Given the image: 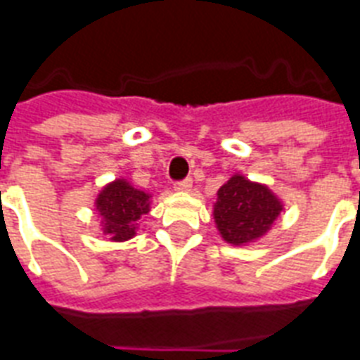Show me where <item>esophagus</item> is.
<instances>
[{
	"mask_svg": "<svg viewBox=\"0 0 360 360\" xmlns=\"http://www.w3.org/2000/svg\"><path fill=\"white\" fill-rule=\"evenodd\" d=\"M192 186V179H183V181H177L174 185L175 191H188Z\"/></svg>",
	"mask_w": 360,
	"mask_h": 360,
	"instance_id": "obj_1",
	"label": "esophagus"
}]
</instances>
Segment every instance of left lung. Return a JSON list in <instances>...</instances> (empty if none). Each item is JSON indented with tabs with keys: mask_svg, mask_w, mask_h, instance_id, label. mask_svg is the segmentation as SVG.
Listing matches in <instances>:
<instances>
[{
	"mask_svg": "<svg viewBox=\"0 0 360 360\" xmlns=\"http://www.w3.org/2000/svg\"><path fill=\"white\" fill-rule=\"evenodd\" d=\"M283 210L268 186L234 175L217 192L213 207L217 229L232 245H243L268 232Z\"/></svg>",
	"mask_w": 360,
	"mask_h": 360,
	"instance_id": "obj_1",
	"label": "left lung"
}]
</instances>
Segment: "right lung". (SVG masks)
Instances as JSON below:
<instances>
[{
    "mask_svg": "<svg viewBox=\"0 0 360 360\" xmlns=\"http://www.w3.org/2000/svg\"><path fill=\"white\" fill-rule=\"evenodd\" d=\"M150 196L137 191L124 179L107 185L96 200V210L103 217V232L111 240L124 241L136 234L137 219L149 213Z\"/></svg>",
    "mask_w": 360,
    "mask_h": 360,
    "instance_id": "add662e5",
    "label": "right lung"
}]
</instances>
